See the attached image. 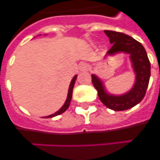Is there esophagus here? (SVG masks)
I'll return each instance as SVG.
<instances>
[{"mask_svg": "<svg viewBox=\"0 0 160 160\" xmlns=\"http://www.w3.org/2000/svg\"><path fill=\"white\" fill-rule=\"evenodd\" d=\"M79 69H80L81 71H88L89 69H90V66L87 63H82L79 66Z\"/></svg>", "mask_w": 160, "mask_h": 160, "instance_id": "34e87169", "label": "esophagus"}]
</instances>
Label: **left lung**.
<instances>
[{"label":"left lung","instance_id":"8db88e82","mask_svg":"<svg viewBox=\"0 0 160 160\" xmlns=\"http://www.w3.org/2000/svg\"><path fill=\"white\" fill-rule=\"evenodd\" d=\"M112 46L106 56H114L119 53L130 54L131 66L135 74L132 88L123 94H109L102 81L92 74V82L102 102L113 111H125L132 108L142 100L146 94L151 76V64L147 52L140 42L122 32L104 30Z\"/></svg>","mask_w":160,"mask_h":160}]
</instances>
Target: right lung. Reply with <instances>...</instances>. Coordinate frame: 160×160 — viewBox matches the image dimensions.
<instances>
[{
	"instance_id": "add662e5",
	"label": "right lung",
	"mask_w": 160,
	"mask_h": 160,
	"mask_svg": "<svg viewBox=\"0 0 160 160\" xmlns=\"http://www.w3.org/2000/svg\"><path fill=\"white\" fill-rule=\"evenodd\" d=\"M76 78H77V75H75L74 77L72 78L71 82H70V87H69V90H68V94H67V98H66V100L65 102L64 105L62 107V108H60L57 112H55L54 114H52L50 115H48V116H46L45 118H53V117L57 116V115H59V114H62L64 113L65 111H66L70 106V101H71V98H72V94H73V86H74V83H75L76 81Z\"/></svg>"
}]
</instances>
